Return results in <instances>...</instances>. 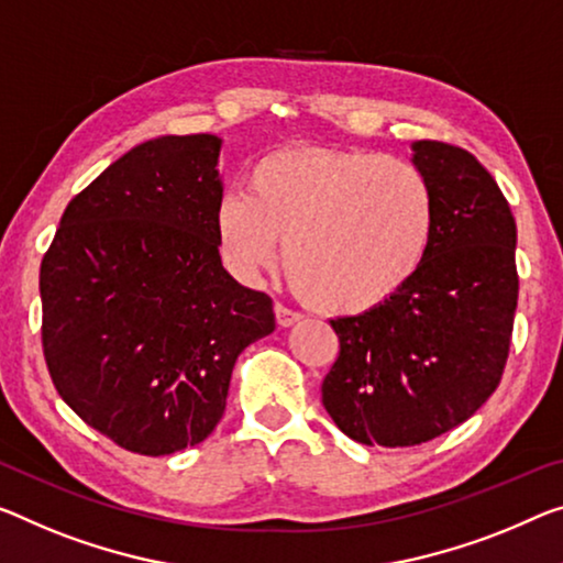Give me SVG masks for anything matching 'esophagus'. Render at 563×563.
Instances as JSON below:
<instances>
[{
    "label": "esophagus",
    "mask_w": 563,
    "mask_h": 563,
    "mask_svg": "<svg viewBox=\"0 0 563 563\" xmlns=\"http://www.w3.org/2000/svg\"><path fill=\"white\" fill-rule=\"evenodd\" d=\"M274 311H276V324H279V327H291L294 322H299V319H301L299 311H294V309L284 307V305H276Z\"/></svg>",
    "instance_id": "esophagus-1"
}]
</instances>
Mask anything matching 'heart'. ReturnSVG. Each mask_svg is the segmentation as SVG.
Wrapping results in <instances>:
<instances>
[{
    "label": "heart",
    "instance_id": "obj_1",
    "mask_svg": "<svg viewBox=\"0 0 563 563\" xmlns=\"http://www.w3.org/2000/svg\"><path fill=\"white\" fill-rule=\"evenodd\" d=\"M438 206L415 163L357 148H284L249 170V196L216 211L221 254L239 276L269 269L284 246L294 291L327 314L387 305L420 274Z\"/></svg>",
    "mask_w": 563,
    "mask_h": 563
}]
</instances>
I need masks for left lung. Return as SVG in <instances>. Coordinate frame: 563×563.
<instances>
[{
    "label": "left lung",
    "mask_w": 563,
    "mask_h": 563,
    "mask_svg": "<svg viewBox=\"0 0 563 563\" xmlns=\"http://www.w3.org/2000/svg\"><path fill=\"white\" fill-rule=\"evenodd\" d=\"M438 221L420 274L387 305L332 319L340 354L322 405L365 445L428 443L471 418L504 377L518 301L516 221L475 155L418 141Z\"/></svg>",
    "instance_id": "left-lung-1"
}]
</instances>
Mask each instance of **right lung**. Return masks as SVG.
Returning <instances> with one entry per match:
<instances>
[{"label":"right lung","mask_w":563,"mask_h":563,"mask_svg":"<svg viewBox=\"0 0 563 563\" xmlns=\"http://www.w3.org/2000/svg\"><path fill=\"white\" fill-rule=\"evenodd\" d=\"M219 151L209 133L137 145L67 203L42 256L52 385L137 455L209 438L233 362L276 327L269 294L221 266Z\"/></svg>","instance_id":"1"}]
</instances>
